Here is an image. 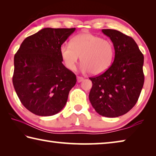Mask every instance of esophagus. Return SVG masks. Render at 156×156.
Returning a JSON list of instances; mask_svg holds the SVG:
<instances>
[{
  "label": "esophagus",
  "instance_id": "esophagus-1",
  "mask_svg": "<svg viewBox=\"0 0 156 156\" xmlns=\"http://www.w3.org/2000/svg\"><path fill=\"white\" fill-rule=\"evenodd\" d=\"M84 80V78L80 77V76H77V82L78 83H81Z\"/></svg>",
  "mask_w": 156,
  "mask_h": 156
}]
</instances>
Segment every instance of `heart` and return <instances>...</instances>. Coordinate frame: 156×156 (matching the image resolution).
Segmentation results:
<instances>
[{"instance_id": "heart-1", "label": "heart", "mask_w": 156, "mask_h": 156, "mask_svg": "<svg viewBox=\"0 0 156 156\" xmlns=\"http://www.w3.org/2000/svg\"><path fill=\"white\" fill-rule=\"evenodd\" d=\"M60 54L68 69H75L80 57L83 72L100 75L110 67L115 50L113 44L109 40L90 33H81L73 37L70 44H62Z\"/></svg>"}]
</instances>
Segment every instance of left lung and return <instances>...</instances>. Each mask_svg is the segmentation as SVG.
I'll return each instance as SVG.
<instances>
[{
    "label": "left lung",
    "mask_w": 156,
    "mask_h": 156,
    "mask_svg": "<svg viewBox=\"0 0 156 156\" xmlns=\"http://www.w3.org/2000/svg\"><path fill=\"white\" fill-rule=\"evenodd\" d=\"M114 46L115 58L102 74L89 78L92 87L89 98L100 115L116 118L130 111L143 87L144 56L131 37L115 30H102Z\"/></svg>",
    "instance_id": "8db88e82"
}]
</instances>
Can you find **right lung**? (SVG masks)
Here are the masks:
<instances>
[{
	"instance_id": "right-lung-1",
	"label": "right lung",
	"mask_w": 156,
	"mask_h": 156,
	"mask_svg": "<svg viewBox=\"0 0 156 156\" xmlns=\"http://www.w3.org/2000/svg\"><path fill=\"white\" fill-rule=\"evenodd\" d=\"M76 28H43L26 38L14 56L13 84L26 109L37 115L60 112L76 83L62 64L60 47Z\"/></svg>"
}]
</instances>
